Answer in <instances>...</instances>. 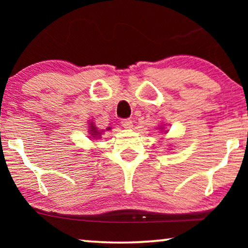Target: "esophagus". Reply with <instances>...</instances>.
<instances>
[{
  "mask_svg": "<svg viewBox=\"0 0 248 248\" xmlns=\"http://www.w3.org/2000/svg\"><path fill=\"white\" fill-rule=\"evenodd\" d=\"M121 124L123 125L125 128H132V126H133V123H132V120H130V118H124V120H122Z\"/></svg>",
  "mask_w": 248,
  "mask_h": 248,
  "instance_id": "1",
  "label": "esophagus"
}]
</instances>
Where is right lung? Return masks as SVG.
<instances>
[{"instance_id":"1","label":"right lung","mask_w":248,"mask_h":248,"mask_svg":"<svg viewBox=\"0 0 248 248\" xmlns=\"http://www.w3.org/2000/svg\"><path fill=\"white\" fill-rule=\"evenodd\" d=\"M90 125H91V127H90V132H91V134H93V138H96L97 135H99V133H98L97 130H96V127L93 126V123H91Z\"/></svg>"}]
</instances>
